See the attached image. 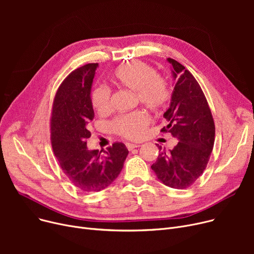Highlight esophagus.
<instances>
[{"label": "esophagus", "mask_w": 254, "mask_h": 254, "mask_svg": "<svg viewBox=\"0 0 254 254\" xmlns=\"http://www.w3.org/2000/svg\"><path fill=\"white\" fill-rule=\"evenodd\" d=\"M126 146H127V148L128 150H132L134 148H138V147H140V145H139V144H131V143H127V144H126Z\"/></svg>", "instance_id": "1"}]
</instances>
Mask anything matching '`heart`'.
Segmentation results:
<instances>
[{"label":"heart","instance_id":"b5f03b06","mask_svg":"<svg viewBox=\"0 0 254 254\" xmlns=\"http://www.w3.org/2000/svg\"><path fill=\"white\" fill-rule=\"evenodd\" d=\"M115 81L124 87L136 91L138 100L147 108L158 111L164 109L172 97V85L169 80L159 76L157 71L147 63L134 61L117 66L113 72ZM111 92L106 86L92 89L90 102L92 108L103 114L110 110ZM149 118L144 111L137 110L117 116L112 123L116 134L127 139L142 138Z\"/></svg>","mask_w":254,"mask_h":254}]
</instances>
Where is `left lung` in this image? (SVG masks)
Returning <instances> with one entry per match:
<instances>
[{
  "mask_svg": "<svg viewBox=\"0 0 254 254\" xmlns=\"http://www.w3.org/2000/svg\"><path fill=\"white\" fill-rule=\"evenodd\" d=\"M173 77L177 82L172 93L170 108L164 113L167 126L161 131L170 132L179 141L159 154L151 166L157 178L172 189L185 190L205 171L214 145L215 125L207 99L193 75L173 59Z\"/></svg>",
  "mask_w": 254,
  "mask_h": 254,
  "instance_id": "obj_1",
  "label": "left lung"
}]
</instances>
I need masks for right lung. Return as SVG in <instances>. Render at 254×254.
<instances>
[{
  "instance_id": "1",
  "label": "right lung",
  "mask_w": 254,
  "mask_h": 254,
  "mask_svg": "<svg viewBox=\"0 0 254 254\" xmlns=\"http://www.w3.org/2000/svg\"><path fill=\"white\" fill-rule=\"evenodd\" d=\"M98 64L72 71L60 85L52 104L50 139L64 175L85 192L100 191L122 172L128 154L126 145L115 142L104 150H88V124L95 117L90 89Z\"/></svg>"
}]
</instances>
